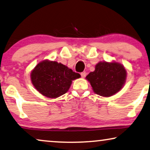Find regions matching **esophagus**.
I'll return each instance as SVG.
<instances>
[{"instance_id":"1","label":"esophagus","mask_w":150,"mask_h":150,"mask_svg":"<svg viewBox=\"0 0 150 150\" xmlns=\"http://www.w3.org/2000/svg\"><path fill=\"white\" fill-rule=\"evenodd\" d=\"M81 77H83V78L86 77V76L87 75V73L86 72H82V73H81Z\"/></svg>"}]
</instances>
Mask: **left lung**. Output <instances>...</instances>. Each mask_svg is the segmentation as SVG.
<instances>
[{"label":"left lung","mask_w":150,"mask_h":150,"mask_svg":"<svg viewBox=\"0 0 150 150\" xmlns=\"http://www.w3.org/2000/svg\"><path fill=\"white\" fill-rule=\"evenodd\" d=\"M86 79L90 83L94 93L103 97H110L124 86L127 70L117 62H99L95 67V71L89 73Z\"/></svg>","instance_id":"left-lung-1"}]
</instances>
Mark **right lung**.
I'll return each instance as SVG.
<instances>
[{"mask_svg":"<svg viewBox=\"0 0 150 150\" xmlns=\"http://www.w3.org/2000/svg\"><path fill=\"white\" fill-rule=\"evenodd\" d=\"M81 77L79 73L57 61L44 60L31 72L33 86L39 92L49 98H57L67 93L73 80Z\"/></svg>","mask_w":150,"mask_h":150,"instance_id":"obj_1","label":"right lung"}]
</instances>
